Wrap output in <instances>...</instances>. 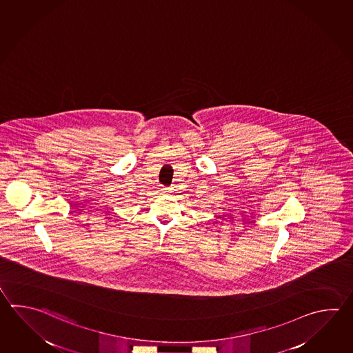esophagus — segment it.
<instances>
[{
  "label": "esophagus",
  "instance_id": "1",
  "mask_svg": "<svg viewBox=\"0 0 353 353\" xmlns=\"http://www.w3.org/2000/svg\"><path fill=\"white\" fill-rule=\"evenodd\" d=\"M163 192H172V188H163Z\"/></svg>",
  "mask_w": 353,
  "mask_h": 353
}]
</instances>
